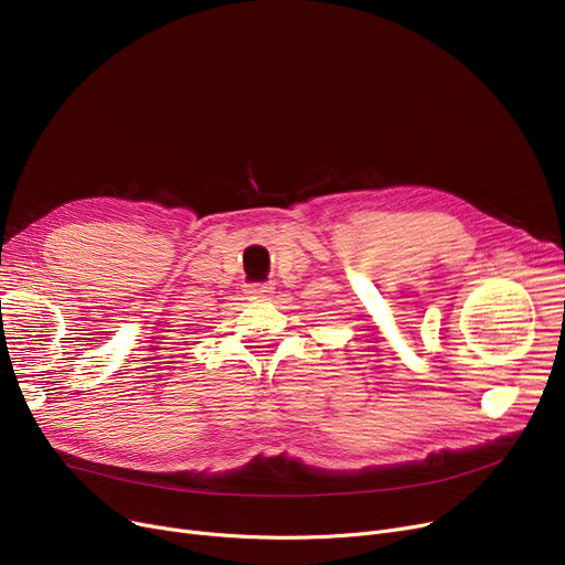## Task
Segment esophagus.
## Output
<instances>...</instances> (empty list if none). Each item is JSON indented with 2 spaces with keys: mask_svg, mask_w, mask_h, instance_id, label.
I'll use <instances>...</instances> for the list:
<instances>
[{
  "mask_svg": "<svg viewBox=\"0 0 565 565\" xmlns=\"http://www.w3.org/2000/svg\"><path fill=\"white\" fill-rule=\"evenodd\" d=\"M245 292L249 295V298H267V295L273 292V286L270 284H252L245 288Z\"/></svg>",
  "mask_w": 565,
  "mask_h": 565,
  "instance_id": "esophagus-1",
  "label": "esophagus"
}]
</instances>
